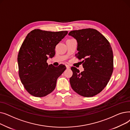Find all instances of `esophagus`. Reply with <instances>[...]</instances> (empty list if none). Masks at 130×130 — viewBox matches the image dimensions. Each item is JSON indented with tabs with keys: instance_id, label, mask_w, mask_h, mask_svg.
Returning a JSON list of instances; mask_svg holds the SVG:
<instances>
[{
	"instance_id": "obj_1",
	"label": "esophagus",
	"mask_w": 130,
	"mask_h": 130,
	"mask_svg": "<svg viewBox=\"0 0 130 130\" xmlns=\"http://www.w3.org/2000/svg\"><path fill=\"white\" fill-rule=\"evenodd\" d=\"M66 69H70V66H69V65H66Z\"/></svg>"
}]
</instances>
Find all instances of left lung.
I'll return each mask as SVG.
<instances>
[{"mask_svg": "<svg viewBox=\"0 0 130 130\" xmlns=\"http://www.w3.org/2000/svg\"><path fill=\"white\" fill-rule=\"evenodd\" d=\"M77 40L78 52L75 56L82 61L84 71L72 67L70 79L73 90L84 97H92L103 90L113 71V54L110 43L97 30L86 28L69 32Z\"/></svg>", "mask_w": 130, "mask_h": 130, "instance_id": "1", "label": "left lung"}]
</instances>
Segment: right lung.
<instances>
[{
  "label": "right lung",
  "instance_id": "1",
  "mask_svg": "<svg viewBox=\"0 0 130 130\" xmlns=\"http://www.w3.org/2000/svg\"><path fill=\"white\" fill-rule=\"evenodd\" d=\"M68 31H48L38 29L26 37L18 55L19 75L25 89L35 97H43L52 92L58 77L66 70L60 64L48 65V57L55 54V48Z\"/></svg>",
  "mask_w": 130,
  "mask_h": 130
}]
</instances>
